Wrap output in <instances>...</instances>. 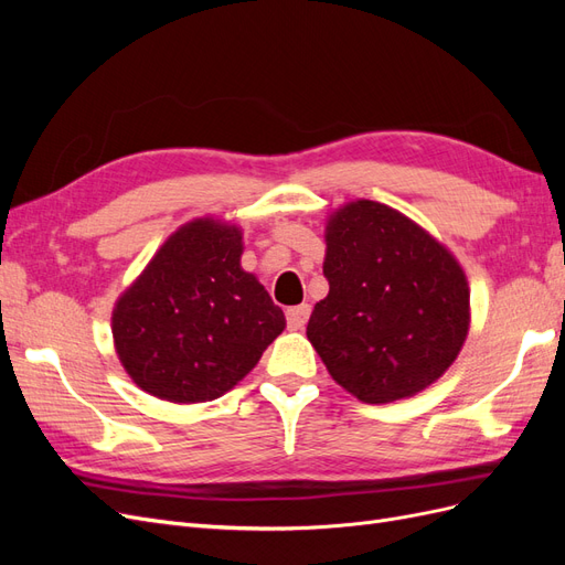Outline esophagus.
<instances>
[{
    "mask_svg": "<svg viewBox=\"0 0 565 565\" xmlns=\"http://www.w3.org/2000/svg\"><path fill=\"white\" fill-rule=\"evenodd\" d=\"M287 328L289 330H303L306 322H309V316H311V306L309 303H299V306H292V309H287Z\"/></svg>",
    "mask_w": 565,
    "mask_h": 565,
    "instance_id": "34e87169",
    "label": "esophagus"
}]
</instances>
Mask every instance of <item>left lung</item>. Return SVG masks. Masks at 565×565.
<instances>
[{
	"mask_svg": "<svg viewBox=\"0 0 565 565\" xmlns=\"http://www.w3.org/2000/svg\"><path fill=\"white\" fill-rule=\"evenodd\" d=\"M330 292L306 337L332 380L363 403L434 384L469 332V285L455 256L401 212L358 200L328 224Z\"/></svg>",
	"mask_w": 565,
	"mask_h": 565,
	"instance_id": "left-lung-1",
	"label": "left lung"
}]
</instances>
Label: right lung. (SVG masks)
Wrapping results in <instances>:
<instances>
[{
  "label": "right lung",
  "instance_id": "right-lung-1",
  "mask_svg": "<svg viewBox=\"0 0 565 565\" xmlns=\"http://www.w3.org/2000/svg\"><path fill=\"white\" fill-rule=\"evenodd\" d=\"M243 233L214 218L179 228L113 313L119 361L172 403L224 396L285 330L280 306L241 268Z\"/></svg>",
  "mask_w": 565,
  "mask_h": 565
}]
</instances>
